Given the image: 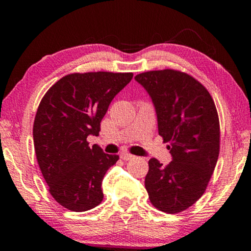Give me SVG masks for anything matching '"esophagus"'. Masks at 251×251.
Returning a JSON list of instances; mask_svg holds the SVG:
<instances>
[{"label":"esophagus","instance_id":"34e87169","mask_svg":"<svg viewBox=\"0 0 251 251\" xmlns=\"http://www.w3.org/2000/svg\"><path fill=\"white\" fill-rule=\"evenodd\" d=\"M120 157H121L122 160L128 161V160H131V159H133V157H135V155H132V154L126 153V152H122L121 154H120Z\"/></svg>","mask_w":251,"mask_h":251}]
</instances>
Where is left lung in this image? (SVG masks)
Wrapping results in <instances>:
<instances>
[{
    "label": "left lung",
    "instance_id": "1",
    "mask_svg": "<svg viewBox=\"0 0 251 251\" xmlns=\"http://www.w3.org/2000/svg\"><path fill=\"white\" fill-rule=\"evenodd\" d=\"M135 80L150 95L157 129L173 161H149L145 187L150 201L163 212L177 214L204 193L218 160L219 120L210 94L200 82L179 71H151Z\"/></svg>",
    "mask_w": 251,
    "mask_h": 251
}]
</instances>
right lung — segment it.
<instances>
[{"label":"right lung","mask_w":251,"mask_h":251,"mask_svg":"<svg viewBox=\"0 0 251 251\" xmlns=\"http://www.w3.org/2000/svg\"><path fill=\"white\" fill-rule=\"evenodd\" d=\"M132 73L68 74L41 100L33 126L34 149L49 192L72 211H87L102 201L101 181L119 155L89 146L113 98L131 81Z\"/></svg>","instance_id":"add662e5"}]
</instances>
